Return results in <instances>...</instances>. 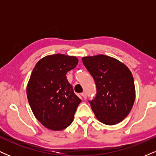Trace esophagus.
<instances>
[{"mask_svg":"<svg viewBox=\"0 0 156 156\" xmlns=\"http://www.w3.org/2000/svg\"><path fill=\"white\" fill-rule=\"evenodd\" d=\"M80 95L82 96V98H83V99H84V100L87 99V94H86L85 93H81V94H80Z\"/></svg>","mask_w":156,"mask_h":156,"instance_id":"1","label":"esophagus"}]
</instances>
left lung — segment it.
I'll return each instance as SVG.
<instances>
[{"label": "left lung", "mask_w": 156, "mask_h": 156, "mask_svg": "<svg viewBox=\"0 0 156 156\" xmlns=\"http://www.w3.org/2000/svg\"><path fill=\"white\" fill-rule=\"evenodd\" d=\"M82 62L96 84V97L89 103L97 119L108 125L120 122L128 115L135 101V85L130 70L122 62L105 55L85 56Z\"/></svg>", "instance_id": "1"}]
</instances>
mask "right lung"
Instances as JSON below:
<instances>
[{"mask_svg":"<svg viewBox=\"0 0 156 156\" xmlns=\"http://www.w3.org/2000/svg\"><path fill=\"white\" fill-rule=\"evenodd\" d=\"M78 62L73 55H49L41 58L32 71L27 98L34 115L48 129L62 130L73 122L81 101L73 92L66 74Z\"/></svg>","mask_w":156,"mask_h":156,"instance_id":"obj_1","label":"right lung"}]
</instances>
